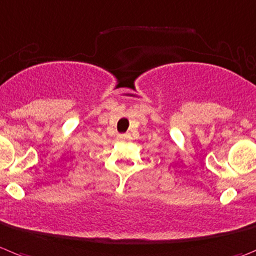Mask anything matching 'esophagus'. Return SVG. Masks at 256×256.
<instances>
[{
  "label": "esophagus",
  "mask_w": 256,
  "mask_h": 256,
  "mask_svg": "<svg viewBox=\"0 0 256 256\" xmlns=\"http://www.w3.org/2000/svg\"><path fill=\"white\" fill-rule=\"evenodd\" d=\"M118 138L120 140H130V134H119Z\"/></svg>",
  "instance_id": "1"
}]
</instances>
